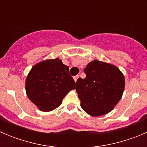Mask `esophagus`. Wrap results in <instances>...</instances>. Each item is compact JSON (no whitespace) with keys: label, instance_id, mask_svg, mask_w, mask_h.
Listing matches in <instances>:
<instances>
[{"label":"esophagus","instance_id":"esophagus-1","mask_svg":"<svg viewBox=\"0 0 147 147\" xmlns=\"http://www.w3.org/2000/svg\"><path fill=\"white\" fill-rule=\"evenodd\" d=\"M79 77H80V76H78V75H77V76H74V81H75V82H76V81H77L78 78H79Z\"/></svg>","mask_w":147,"mask_h":147}]
</instances>
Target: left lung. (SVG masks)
Segmentation results:
<instances>
[{"mask_svg":"<svg viewBox=\"0 0 147 147\" xmlns=\"http://www.w3.org/2000/svg\"><path fill=\"white\" fill-rule=\"evenodd\" d=\"M84 71L86 77L78 79L76 88L82 108L93 117L112 111L124 93L123 73L114 65L97 59L90 62Z\"/></svg>","mask_w":147,"mask_h":147,"instance_id":"8db88e82","label":"left lung"}]
</instances>
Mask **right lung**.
<instances>
[{
  "mask_svg": "<svg viewBox=\"0 0 147 147\" xmlns=\"http://www.w3.org/2000/svg\"><path fill=\"white\" fill-rule=\"evenodd\" d=\"M27 96L37 108L49 112L57 108L76 83L69 74V67L59 58L38 62L32 67L25 83Z\"/></svg>",
  "mask_w": 147,
  "mask_h": 147,
  "instance_id": "add662e5",
  "label": "right lung"
}]
</instances>
